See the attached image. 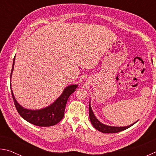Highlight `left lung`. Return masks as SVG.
Instances as JSON below:
<instances>
[{"label": "left lung", "mask_w": 156, "mask_h": 156, "mask_svg": "<svg viewBox=\"0 0 156 156\" xmlns=\"http://www.w3.org/2000/svg\"><path fill=\"white\" fill-rule=\"evenodd\" d=\"M89 119H90L91 122L92 124L95 129H96L97 130H98L100 132L105 133H118V132L122 131L125 130V129L130 127L131 126L134 125L135 123L132 124V125L127 126H120V127H118V126H107L105 125L104 124H102L100 122V121L97 119L96 116L94 115L93 112H92L91 107L90 106V103H89Z\"/></svg>", "instance_id": "left-lung-1"}]
</instances>
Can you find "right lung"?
<instances>
[{
  "label": "right lung",
  "instance_id": "obj_1",
  "mask_svg": "<svg viewBox=\"0 0 156 156\" xmlns=\"http://www.w3.org/2000/svg\"><path fill=\"white\" fill-rule=\"evenodd\" d=\"M14 60L15 57L13 62L10 78L12 77L13 69H14ZM77 87V84L68 86L65 89L62 94L54 103L49 107L40 110H29L24 109L18 103L13 94L12 90H11V91L16 109L21 117L34 125L39 126H50L56 125L62 119L69 97L76 91Z\"/></svg>",
  "mask_w": 156,
  "mask_h": 156
}]
</instances>
